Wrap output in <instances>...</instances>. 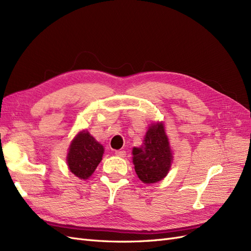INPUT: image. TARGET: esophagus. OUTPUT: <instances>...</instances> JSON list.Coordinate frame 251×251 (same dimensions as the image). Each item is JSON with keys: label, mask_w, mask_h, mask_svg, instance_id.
I'll return each instance as SVG.
<instances>
[{"label": "esophagus", "mask_w": 251, "mask_h": 251, "mask_svg": "<svg viewBox=\"0 0 251 251\" xmlns=\"http://www.w3.org/2000/svg\"><path fill=\"white\" fill-rule=\"evenodd\" d=\"M115 155H116V156H119V157H126V151L121 150V151H115Z\"/></svg>", "instance_id": "1"}]
</instances>
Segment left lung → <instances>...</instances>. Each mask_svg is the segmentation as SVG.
<instances>
[{"instance_id":"left-lung-1","label":"left lung","mask_w":251,"mask_h":251,"mask_svg":"<svg viewBox=\"0 0 251 251\" xmlns=\"http://www.w3.org/2000/svg\"><path fill=\"white\" fill-rule=\"evenodd\" d=\"M172 160L169 139L162 124L150 126L141 148L133 149L135 171L144 183L162 180L170 171Z\"/></svg>"}]
</instances>
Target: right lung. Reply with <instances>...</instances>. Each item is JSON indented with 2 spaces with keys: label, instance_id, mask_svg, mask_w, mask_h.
Masks as SVG:
<instances>
[{
  "label": "right lung",
  "instance_id": "1",
  "mask_svg": "<svg viewBox=\"0 0 251 251\" xmlns=\"http://www.w3.org/2000/svg\"><path fill=\"white\" fill-rule=\"evenodd\" d=\"M103 147L88 132L82 131L72 141L67 161L70 171L80 179H88L101 161Z\"/></svg>",
  "mask_w": 251,
  "mask_h": 251
}]
</instances>
